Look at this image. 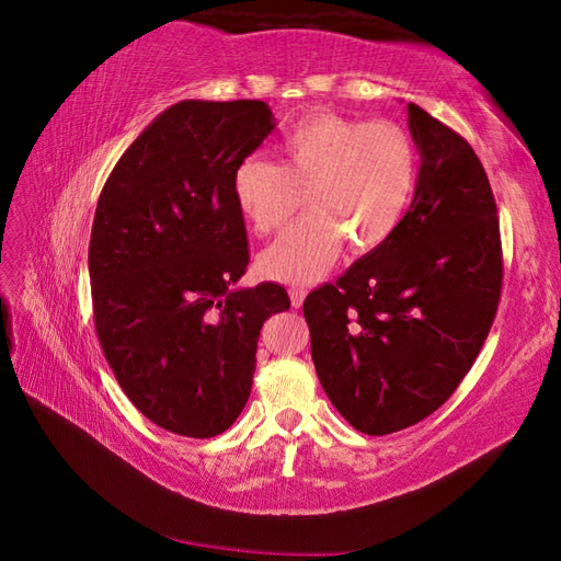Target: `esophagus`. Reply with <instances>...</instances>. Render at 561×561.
I'll return each instance as SVG.
<instances>
[{"instance_id":"obj_1","label":"esophagus","mask_w":561,"mask_h":561,"mask_svg":"<svg viewBox=\"0 0 561 561\" xmlns=\"http://www.w3.org/2000/svg\"><path fill=\"white\" fill-rule=\"evenodd\" d=\"M289 298H291V306L294 308H301L304 306V298H306V291L301 289V286H291Z\"/></svg>"}]
</instances>
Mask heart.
Returning a JSON list of instances; mask_svg holds the SVG:
<instances>
[{
  "mask_svg": "<svg viewBox=\"0 0 561 561\" xmlns=\"http://www.w3.org/2000/svg\"><path fill=\"white\" fill-rule=\"evenodd\" d=\"M282 164L245 158L231 179L233 201L255 233L277 231L306 191L308 215L260 253L267 279L308 284L340 255L373 251L397 231L415 181L411 136L392 122L320 112L279 140Z\"/></svg>",
  "mask_w": 561,
  "mask_h": 561,
  "instance_id": "obj_1",
  "label": "heart"
}]
</instances>
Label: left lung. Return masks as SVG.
Segmentation results:
<instances>
[{
  "instance_id": "left-lung-1",
  "label": "left lung",
  "mask_w": 561,
  "mask_h": 561,
  "mask_svg": "<svg viewBox=\"0 0 561 561\" xmlns=\"http://www.w3.org/2000/svg\"><path fill=\"white\" fill-rule=\"evenodd\" d=\"M421 154L409 213L304 316L324 394L366 435L435 413L471 370L502 291L500 217L473 148L409 102Z\"/></svg>"
}]
</instances>
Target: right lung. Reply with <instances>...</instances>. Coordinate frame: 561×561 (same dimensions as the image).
<instances>
[{
  "label": "right lung",
  "mask_w": 561,
  "mask_h": 561,
  "mask_svg": "<svg viewBox=\"0 0 561 561\" xmlns=\"http://www.w3.org/2000/svg\"><path fill=\"white\" fill-rule=\"evenodd\" d=\"M275 116L260 100H184L116 162L90 231L95 330L126 397L148 421L215 437L251 397L263 322L291 306L249 265L231 179Z\"/></svg>",
  "instance_id": "obj_1"
}]
</instances>
